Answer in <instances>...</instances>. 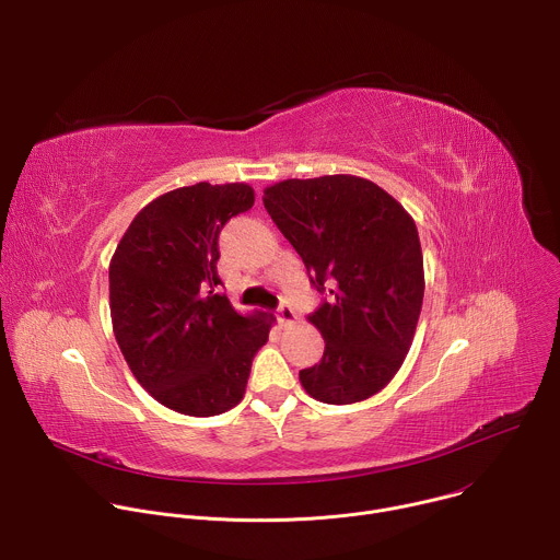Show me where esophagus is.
<instances>
[{
	"label": "esophagus",
	"mask_w": 560,
	"mask_h": 560,
	"mask_svg": "<svg viewBox=\"0 0 560 560\" xmlns=\"http://www.w3.org/2000/svg\"><path fill=\"white\" fill-rule=\"evenodd\" d=\"M277 316H279V322L283 326H292L296 322V312H294V307L290 303H281L279 310H277Z\"/></svg>",
	"instance_id": "obj_1"
}]
</instances>
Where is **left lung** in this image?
<instances>
[{"label": "left lung", "instance_id": "1", "mask_svg": "<svg viewBox=\"0 0 560 560\" xmlns=\"http://www.w3.org/2000/svg\"><path fill=\"white\" fill-rule=\"evenodd\" d=\"M264 206L303 259L318 292L307 322L324 359L299 372L322 404L350 406L381 392L404 365L423 305L425 275L417 223L374 182L354 175L285 179Z\"/></svg>", "mask_w": 560, "mask_h": 560}]
</instances>
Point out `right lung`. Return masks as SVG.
<instances>
[{
	"mask_svg": "<svg viewBox=\"0 0 560 560\" xmlns=\"http://www.w3.org/2000/svg\"><path fill=\"white\" fill-rule=\"evenodd\" d=\"M248 184L208 182L159 195L130 221L110 259V316L119 350L145 392L188 417L232 410L275 314L232 307L214 294L217 238L250 210Z\"/></svg>",
	"mask_w": 560,
	"mask_h": 560,
	"instance_id": "right-lung-1",
	"label": "right lung"
}]
</instances>
